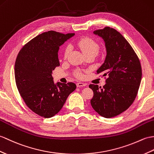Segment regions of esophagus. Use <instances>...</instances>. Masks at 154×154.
Listing matches in <instances>:
<instances>
[{
    "label": "esophagus",
    "instance_id": "34e87169",
    "mask_svg": "<svg viewBox=\"0 0 154 154\" xmlns=\"http://www.w3.org/2000/svg\"><path fill=\"white\" fill-rule=\"evenodd\" d=\"M85 86H86V85L83 83H77V87H85Z\"/></svg>",
    "mask_w": 154,
    "mask_h": 154
}]
</instances>
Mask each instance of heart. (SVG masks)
I'll return each mask as SVG.
<instances>
[{"label":"heart","instance_id":"b5f03b06","mask_svg":"<svg viewBox=\"0 0 154 154\" xmlns=\"http://www.w3.org/2000/svg\"><path fill=\"white\" fill-rule=\"evenodd\" d=\"M77 45L81 51L84 54L85 56L87 55H94L96 56L98 54L100 51V46L93 39L89 37H82L77 41ZM71 51V48L69 45H67L64 49L63 51V58L66 60L68 57L69 54ZM75 76L78 78L82 77V74L80 71H76Z\"/></svg>","mask_w":154,"mask_h":154}]
</instances>
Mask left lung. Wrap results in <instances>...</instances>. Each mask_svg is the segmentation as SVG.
<instances>
[{"label": "left lung", "mask_w": 154, "mask_h": 154, "mask_svg": "<svg viewBox=\"0 0 154 154\" xmlns=\"http://www.w3.org/2000/svg\"><path fill=\"white\" fill-rule=\"evenodd\" d=\"M94 33L106 42V58L96 74L102 73L106 83L101 89L97 85H89L94 92L91 103L99 115L111 118L125 112L134 101L142 79L141 64L131 45L115 29L105 27Z\"/></svg>", "instance_id": "8db88e82"}]
</instances>
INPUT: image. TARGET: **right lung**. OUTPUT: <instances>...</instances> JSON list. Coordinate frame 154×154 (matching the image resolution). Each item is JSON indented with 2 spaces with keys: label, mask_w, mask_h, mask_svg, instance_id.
<instances>
[{
  "label": "right lung",
  "mask_w": 154,
  "mask_h": 154,
  "mask_svg": "<svg viewBox=\"0 0 154 154\" xmlns=\"http://www.w3.org/2000/svg\"><path fill=\"white\" fill-rule=\"evenodd\" d=\"M74 33L49 31L37 35L25 45L14 66L16 84L25 103L38 116L50 118L62 108L76 85L54 83L52 72L60 66V46Z\"/></svg>",
  "instance_id": "add662e5"
}]
</instances>
